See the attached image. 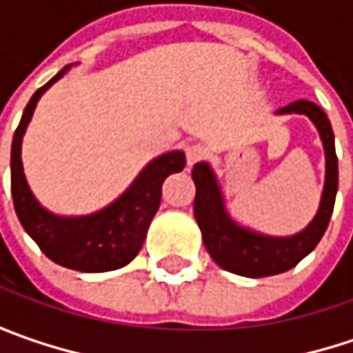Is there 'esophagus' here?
<instances>
[{"label": "esophagus", "mask_w": 353, "mask_h": 353, "mask_svg": "<svg viewBox=\"0 0 353 353\" xmlns=\"http://www.w3.org/2000/svg\"><path fill=\"white\" fill-rule=\"evenodd\" d=\"M206 157V149L202 145H188L185 147V159H188V165H194L198 163L200 159Z\"/></svg>", "instance_id": "esophagus-1"}]
</instances>
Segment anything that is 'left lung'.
Segmentation results:
<instances>
[{"label": "left lung", "instance_id": "left-lung-1", "mask_svg": "<svg viewBox=\"0 0 353 353\" xmlns=\"http://www.w3.org/2000/svg\"><path fill=\"white\" fill-rule=\"evenodd\" d=\"M276 114H305L311 118L325 151V183L319 210L303 231L288 237H272L239 225L227 210L223 188L210 163L200 161L192 170V179L196 183L194 216L202 231L206 251L223 270L245 278H265L288 272L307 257L327 231L337 194L335 137L327 114L309 100H296L276 110Z\"/></svg>", "mask_w": 353, "mask_h": 353}]
</instances>
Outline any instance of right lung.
<instances>
[{"label":"right lung","instance_id":"obj_1","mask_svg":"<svg viewBox=\"0 0 353 353\" xmlns=\"http://www.w3.org/2000/svg\"><path fill=\"white\" fill-rule=\"evenodd\" d=\"M71 65L61 69L30 98L12 141V196L24 231L54 263L77 272H110L134 259L161 202L165 177L185 168L183 151H170L149 161L134 181L106 208L83 216H59L32 194L22 168V139L40 96L57 83Z\"/></svg>","mask_w":353,"mask_h":353}]
</instances>
